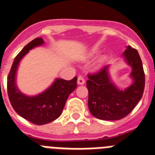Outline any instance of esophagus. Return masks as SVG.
Masks as SVG:
<instances>
[{"mask_svg":"<svg viewBox=\"0 0 155 155\" xmlns=\"http://www.w3.org/2000/svg\"><path fill=\"white\" fill-rule=\"evenodd\" d=\"M84 83H85L84 79L81 76L78 77V84L79 85H83L84 84Z\"/></svg>","mask_w":155,"mask_h":155,"instance_id":"1","label":"esophagus"}]
</instances>
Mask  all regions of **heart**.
Wrapping results in <instances>:
<instances>
[{
    "label": "heart",
    "instance_id": "obj_1",
    "mask_svg": "<svg viewBox=\"0 0 155 155\" xmlns=\"http://www.w3.org/2000/svg\"><path fill=\"white\" fill-rule=\"evenodd\" d=\"M97 53H98V50L97 49V48H93V49H91L90 51H88L87 53V54L85 55L84 58H82V61H88L90 60V59H91V58H93L95 56L96 54H97ZM106 59V58L104 57V58H102L101 61H104Z\"/></svg>",
    "mask_w": 155,
    "mask_h": 155
}]
</instances>
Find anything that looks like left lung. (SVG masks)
<instances>
[{
  "label": "left lung",
  "mask_w": 155,
  "mask_h": 155,
  "mask_svg": "<svg viewBox=\"0 0 155 155\" xmlns=\"http://www.w3.org/2000/svg\"><path fill=\"white\" fill-rule=\"evenodd\" d=\"M122 58L131 68L129 77L132 82L128 87L121 88L114 82L110 74V64L96 74L88 75V108L94 117L101 120L122 119L132 111L142 97L145 78L138 52L128 45Z\"/></svg>",
  "instance_id": "obj_1"
}]
</instances>
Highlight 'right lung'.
<instances>
[{
  "label": "right lung",
  "instance_id": "right-lung-1",
  "mask_svg": "<svg viewBox=\"0 0 155 155\" xmlns=\"http://www.w3.org/2000/svg\"><path fill=\"white\" fill-rule=\"evenodd\" d=\"M44 44L43 39L38 38L24 47L15 58L8 77V97L13 108L23 118L38 125L51 123L60 117L68 96L76 89L78 80L77 77L71 81L55 78L46 90L33 96L19 90L17 74L20 62L29 51Z\"/></svg>",
  "mask_w": 155,
  "mask_h": 155
}]
</instances>
